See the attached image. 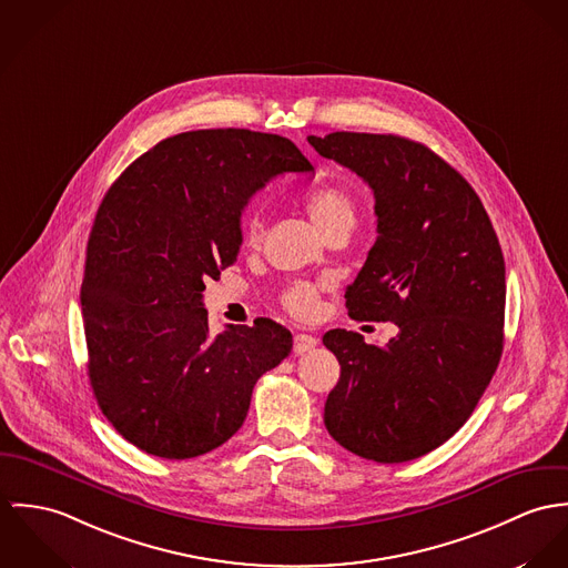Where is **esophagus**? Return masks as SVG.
I'll list each match as a JSON object with an SVG mask.
<instances>
[{"instance_id":"34e87169","label":"esophagus","mask_w":568,"mask_h":568,"mask_svg":"<svg viewBox=\"0 0 568 568\" xmlns=\"http://www.w3.org/2000/svg\"><path fill=\"white\" fill-rule=\"evenodd\" d=\"M315 346H317V339L314 335H310V333H296L294 335V353L296 355H305V353L314 351Z\"/></svg>"}]
</instances>
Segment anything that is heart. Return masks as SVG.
<instances>
[{
	"label": "heart",
	"instance_id": "1",
	"mask_svg": "<svg viewBox=\"0 0 568 568\" xmlns=\"http://www.w3.org/2000/svg\"><path fill=\"white\" fill-rule=\"evenodd\" d=\"M307 213L312 215L317 229L326 233L331 226L339 222L355 220V202L353 197L339 187H317L305 195ZM246 246H258L263 237V217L258 213H251L242 226ZM317 287L312 283H292L283 290L281 303L298 317L314 314Z\"/></svg>",
	"mask_w": 568,
	"mask_h": 568
}]
</instances>
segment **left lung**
Returning a JSON list of instances; mask_svg holds the SVG:
<instances>
[{
	"instance_id": "left-lung-1",
	"label": "left lung",
	"mask_w": 568,
	"mask_h": 568,
	"mask_svg": "<svg viewBox=\"0 0 568 568\" xmlns=\"http://www.w3.org/2000/svg\"><path fill=\"white\" fill-rule=\"evenodd\" d=\"M307 141L375 193L377 242L346 287L348 315L398 326L385 346L324 333L342 366L324 425L359 457L409 462L470 418L499 366L504 253L479 195L427 145L371 132Z\"/></svg>"
}]
</instances>
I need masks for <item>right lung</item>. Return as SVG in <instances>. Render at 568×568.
Instances as JSON below:
<instances>
[{
    "mask_svg": "<svg viewBox=\"0 0 568 568\" xmlns=\"http://www.w3.org/2000/svg\"><path fill=\"white\" fill-rule=\"evenodd\" d=\"M314 165L285 136L191 130L130 163L104 195L80 290L89 378L102 414L136 448L190 459L235 436L254 383L292 351L270 317L211 335L204 281L237 261L254 191Z\"/></svg>",
    "mask_w": 568,
    "mask_h": 568,
    "instance_id": "right-lung-1",
    "label": "right lung"
}]
</instances>
